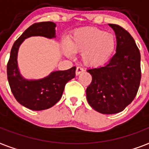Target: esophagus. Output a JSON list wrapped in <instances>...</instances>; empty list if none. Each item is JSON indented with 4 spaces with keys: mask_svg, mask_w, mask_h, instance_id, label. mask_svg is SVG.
Masks as SVG:
<instances>
[{
    "mask_svg": "<svg viewBox=\"0 0 149 149\" xmlns=\"http://www.w3.org/2000/svg\"><path fill=\"white\" fill-rule=\"evenodd\" d=\"M83 72V68H81V67H79V66L77 67V70H76V75H77V76L79 75L81 72Z\"/></svg>",
    "mask_w": 149,
    "mask_h": 149,
    "instance_id": "esophagus-1",
    "label": "esophagus"
}]
</instances>
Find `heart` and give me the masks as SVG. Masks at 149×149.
Here are the masks:
<instances>
[{"instance_id": "1", "label": "heart", "mask_w": 149, "mask_h": 149, "mask_svg": "<svg viewBox=\"0 0 149 149\" xmlns=\"http://www.w3.org/2000/svg\"><path fill=\"white\" fill-rule=\"evenodd\" d=\"M116 47L113 33L96 27H83L75 31L69 37L63 52L68 56L82 53L81 59L86 66L99 67L109 60Z\"/></svg>"}]
</instances>
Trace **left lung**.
<instances>
[{
	"mask_svg": "<svg viewBox=\"0 0 149 149\" xmlns=\"http://www.w3.org/2000/svg\"><path fill=\"white\" fill-rule=\"evenodd\" d=\"M116 36V53L102 66L88 70L92 82L86 99L102 114H116L135 99L141 81V56L133 37L122 26L109 24Z\"/></svg>",
	"mask_w": 149,
	"mask_h": 149,
	"instance_id": "8db88e82",
	"label": "left lung"
}]
</instances>
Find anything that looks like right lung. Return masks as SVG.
<instances>
[{
    "instance_id": "1",
    "label": "right lung",
    "mask_w": 149,
    "mask_h": 149,
    "mask_svg": "<svg viewBox=\"0 0 149 149\" xmlns=\"http://www.w3.org/2000/svg\"><path fill=\"white\" fill-rule=\"evenodd\" d=\"M55 27L56 24L50 21L33 24L23 33L12 47L7 66L8 83L17 101L29 109L40 111L51 108L62 97L66 83L76 75V66L67 70L54 71L40 79H26L20 74L17 54L21 43L26 38L34 36L55 38Z\"/></svg>"
}]
</instances>
